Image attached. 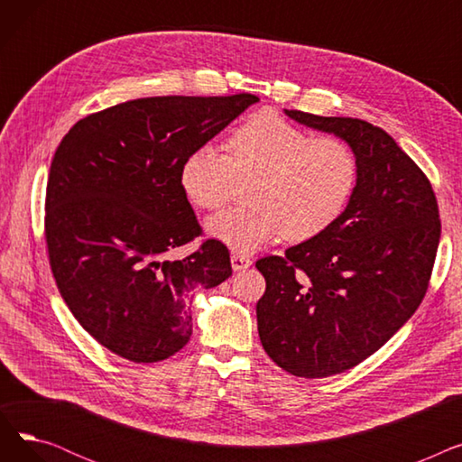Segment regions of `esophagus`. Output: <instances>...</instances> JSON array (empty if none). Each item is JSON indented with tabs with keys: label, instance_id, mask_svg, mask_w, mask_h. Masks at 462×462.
<instances>
[{
	"label": "esophagus",
	"instance_id": "1",
	"mask_svg": "<svg viewBox=\"0 0 462 462\" xmlns=\"http://www.w3.org/2000/svg\"><path fill=\"white\" fill-rule=\"evenodd\" d=\"M230 262H232V270L234 272H245L247 268H251V263H253V260L249 256H244V254H239V253H234L230 256Z\"/></svg>",
	"mask_w": 462,
	"mask_h": 462
}]
</instances>
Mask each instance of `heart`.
Wrapping results in <instances>:
<instances>
[{"instance_id":"1","label":"heart","mask_w":462,"mask_h":462,"mask_svg":"<svg viewBox=\"0 0 462 462\" xmlns=\"http://www.w3.org/2000/svg\"><path fill=\"white\" fill-rule=\"evenodd\" d=\"M359 162L337 136H312L275 112H258L228 140V155L213 143L181 166L187 199L202 209L223 208L237 183L253 181L245 202L206 223L208 234L237 253H253L282 237L301 244L326 232L346 209Z\"/></svg>"}]
</instances>
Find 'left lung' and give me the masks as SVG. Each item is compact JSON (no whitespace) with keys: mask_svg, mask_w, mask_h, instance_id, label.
Wrapping results in <instances>:
<instances>
[{"mask_svg":"<svg viewBox=\"0 0 462 462\" xmlns=\"http://www.w3.org/2000/svg\"><path fill=\"white\" fill-rule=\"evenodd\" d=\"M343 138L359 162L343 215L320 236L256 262L263 350L294 376L324 378L367 359L406 324L429 288L440 241L430 181L383 129L356 117L284 110Z\"/></svg>","mask_w":462,"mask_h":462,"instance_id":"8db88e82","label":"left lung"}]
</instances>
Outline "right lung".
I'll use <instances>...</instances> for the list:
<instances>
[{
    "label": "right lung",
    "instance_id": "add662e5",
    "mask_svg": "<svg viewBox=\"0 0 462 462\" xmlns=\"http://www.w3.org/2000/svg\"><path fill=\"white\" fill-rule=\"evenodd\" d=\"M258 97H145L89 114L63 136L46 185L51 268L72 317L119 357L155 363L190 338L189 294L232 275L230 253L202 236L183 161Z\"/></svg>",
    "mask_w": 462,
    "mask_h": 462
}]
</instances>
